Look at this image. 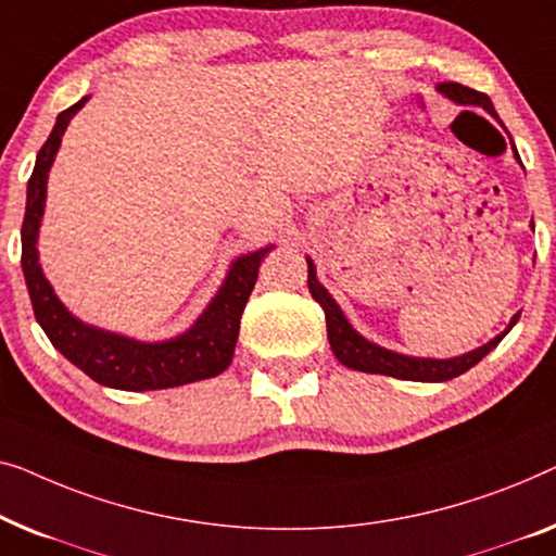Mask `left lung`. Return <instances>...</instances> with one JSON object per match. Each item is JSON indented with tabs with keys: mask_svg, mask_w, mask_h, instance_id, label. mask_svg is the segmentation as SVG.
<instances>
[{
	"mask_svg": "<svg viewBox=\"0 0 556 556\" xmlns=\"http://www.w3.org/2000/svg\"><path fill=\"white\" fill-rule=\"evenodd\" d=\"M438 90H441L443 96H448L451 100H456V103H460V105H481L483 111H489L494 118H498L489 96H483V92H479V90H471V88H466V85H458V83H441L438 85ZM307 287H309L312 296L319 302V307L325 309L327 340H330L334 357H338L342 365L353 367V370L372 372V375H390V378H401V380L443 382V380L458 378V375L471 370L476 363H481V359L504 340V334L516 325V319H519V315H514L511 325L506 327L502 334H496L494 340L486 342V345L479 350H473V353H466V355L451 357V359L408 357V355L390 353V350L378 348V345H372V342H367L365 338H359L353 327H350V323L340 312L338 304H334L330 292H327V289L317 281L315 264H312L309 260H307Z\"/></svg>",
	"mask_w": 556,
	"mask_h": 556,
	"instance_id": "1",
	"label": "left lung"
}]
</instances>
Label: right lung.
<instances>
[{
    "mask_svg": "<svg viewBox=\"0 0 556 556\" xmlns=\"http://www.w3.org/2000/svg\"><path fill=\"white\" fill-rule=\"evenodd\" d=\"M85 100L88 98L77 100L73 108L58 115L50 138L37 153L35 170L27 184V208L25 222H22V271H25L37 323L52 345L100 386L118 390H163L214 378L231 363L241 312L256 285L260 264L271 252V247L239 256L231 264L224 287L218 289L197 325L181 338L153 342V345L83 325L54 296L50 281L42 275L40 262H37V229H40L45 211L47 174L60 148L62 132L70 118L85 105Z\"/></svg>",
    "mask_w": 556,
    "mask_h": 556,
    "instance_id": "obj_1",
    "label": "right lung"
}]
</instances>
